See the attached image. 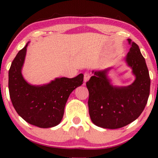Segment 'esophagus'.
I'll return each mask as SVG.
<instances>
[{
    "instance_id": "obj_1",
    "label": "esophagus",
    "mask_w": 158,
    "mask_h": 158,
    "mask_svg": "<svg viewBox=\"0 0 158 158\" xmlns=\"http://www.w3.org/2000/svg\"><path fill=\"white\" fill-rule=\"evenodd\" d=\"M90 79V75L88 73H84V83H86V82L88 81V80Z\"/></svg>"
}]
</instances>
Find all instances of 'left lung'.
<instances>
[{
    "label": "left lung",
    "mask_w": 158,
    "mask_h": 158,
    "mask_svg": "<svg viewBox=\"0 0 158 158\" xmlns=\"http://www.w3.org/2000/svg\"><path fill=\"white\" fill-rule=\"evenodd\" d=\"M131 47L124 61L135 80L131 85L116 86L108 77L111 68L93 71L86 83L89 92L88 109L92 122L104 129L122 128L140 116L148 103L150 78L146 62L139 46L127 40Z\"/></svg>",
    "instance_id": "8db88e82"
}]
</instances>
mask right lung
Segmentation results:
<instances>
[{"mask_svg": "<svg viewBox=\"0 0 158 158\" xmlns=\"http://www.w3.org/2000/svg\"><path fill=\"white\" fill-rule=\"evenodd\" d=\"M29 43L19 52L9 69L10 98L15 110L26 122L40 128H50L61 122L69 96L83 84V74L73 78L57 77L44 85L29 83L22 75Z\"/></svg>", "mask_w": 158, "mask_h": 158, "instance_id": "1", "label": "right lung"}]
</instances>
